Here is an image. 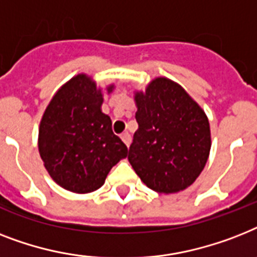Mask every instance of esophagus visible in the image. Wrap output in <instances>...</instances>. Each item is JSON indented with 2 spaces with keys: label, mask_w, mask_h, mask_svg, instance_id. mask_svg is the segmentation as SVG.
<instances>
[{
  "label": "esophagus",
  "mask_w": 257,
  "mask_h": 257,
  "mask_svg": "<svg viewBox=\"0 0 257 257\" xmlns=\"http://www.w3.org/2000/svg\"><path fill=\"white\" fill-rule=\"evenodd\" d=\"M121 140L124 141V144L126 145V147H129V144H131V141H132V137H131V135H129L128 132L124 133V135H121Z\"/></svg>",
  "instance_id": "esophagus-1"
}]
</instances>
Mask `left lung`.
Returning a JSON list of instances; mask_svg holds the SVG:
<instances>
[{
  "instance_id": "8db88e82",
  "label": "left lung",
  "mask_w": 257,
  "mask_h": 257,
  "mask_svg": "<svg viewBox=\"0 0 257 257\" xmlns=\"http://www.w3.org/2000/svg\"><path fill=\"white\" fill-rule=\"evenodd\" d=\"M136 121L128 160L149 189L177 193L198 178L207 162L211 137L202 108L166 78L136 93Z\"/></svg>"
}]
</instances>
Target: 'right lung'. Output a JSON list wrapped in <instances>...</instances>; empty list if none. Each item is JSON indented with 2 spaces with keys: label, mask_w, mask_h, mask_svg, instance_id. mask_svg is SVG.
Instances as JSON below:
<instances>
[{
  "label": "right lung",
  "mask_w": 257,
  "mask_h": 257,
  "mask_svg": "<svg viewBox=\"0 0 257 257\" xmlns=\"http://www.w3.org/2000/svg\"><path fill=\"white\" fill-rule=\"evenodd\" d=\"M101 103L95 83L78 75L54 95L39 125L45 168L59 186L74 193L103 186L110 169L128 156L126 145L112 131L110 117L100 109Z\"/></svg>",
  "instance_id": "1"
}]
</instances>
